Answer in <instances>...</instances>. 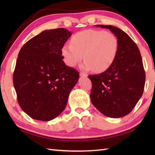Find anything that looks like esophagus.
I'll use <instances>...</instances> for the list:
<instances>
[{
	"label": "esophagus",
	"mask_w": 155,
	"mask_h": 155,
	"mask_svg": "<svg viewBox=\"0 0 155 155\" xmlns=\"http://www.w3.org/2000/svg\"><path fill=\"white\" fill-rule=\"evenodd\" d=\"M80 77H87V74H85V73L80 72Z\"/></svg>",
	"instance_id": "34e87169"
}]
</instances>
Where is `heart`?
I'll return each instance as SVG.
<instances>
[{
    "mask_svg": "<svg viewBox=\"0 0 155 155\" xmlns=\"http://www.w3.org/2000/svg\"><path fill=\"white\" fill-rule=\"evenodd\" d=\"M70 42L71 44H64L61 48L65 64L74 67L83 57L85 61L81 69L94 70L97 73L106 71L111 66L120 48L117 37L102 30L81 31L72 37Z\"/></svg>",
    "mask_w": 155,
    "mask_h": 155,
    "instance_id": "b5f03b06",
    "label": "heart"
}]
</instances>
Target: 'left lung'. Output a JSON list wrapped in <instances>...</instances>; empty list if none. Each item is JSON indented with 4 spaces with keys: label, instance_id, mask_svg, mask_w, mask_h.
Returning a JSON list of instances; mask_svg holds the SVG:
<instances>
[{
    "label": "left lung",
    "instance_id": "left-lung-1",
    "mask_svg": "<svg viewBox=\"0 0 155 155\" xmlns=\"http://www.w3.org/2000/svg\"><path fill=\"white\" fill-rule=\"evenodd\" d=\"M96 27L111 31L118 39L120 48L108 70L89 75L92 83L91 101L105 116L119 118L131 112L143 94L146 76L142 59L137 46L124 31L111 25Z\"/></svg>",
    "mask_w": 155,
    "mask_h": 155
}]
</instances>
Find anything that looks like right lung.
Returning <instances> with one entry per match:
<instances>
[{
  "instance_id": "1",
  "label": "right lung",
  "mask_w": 155,
  "mask_h": 155,
  "mask_svg": "<svg viewBox=\"0 0 155 155\" xmlns=\"http://www.w3.org/2000/svg\"><path fill=\"white\" fill-rule=\"evenodd\" d=\"M72 33L46 30L20 49L13 77L21 109L34 120L50 121L66 107L79 73L63 61L61 48Z\"/></svg>"
}]
</instances>
